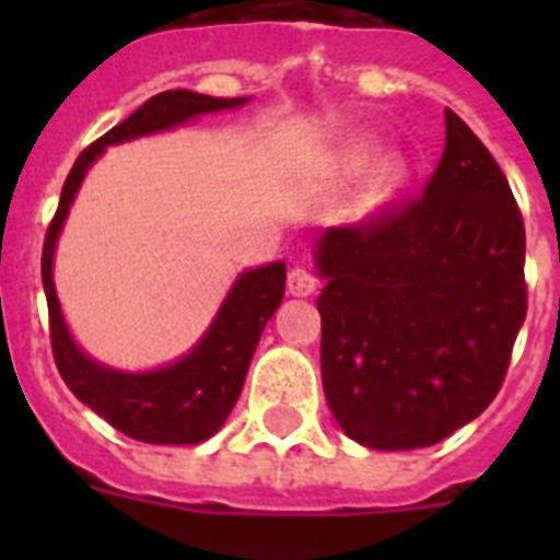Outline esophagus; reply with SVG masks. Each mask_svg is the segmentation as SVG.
Returning a JSON list of instances; mask_svg holds the SVG:
<instances>
[{
  "mask_svg": "<svg viewBox=\"0 0 560 560\" xmlns=\"http://www.w3.org/2000/svg\"><path fill=\"white\" fill-rule=\"evenodd\" d=\"M316 288H319V279L305 267H293L288 272V290L293 296H311V293H316Z\"/></svg>",
  "mask_w": 560,
  "mask_h": 560,
  "instance_id": "esophagus-1",
  "label": "esophagus"
}]
</instances>
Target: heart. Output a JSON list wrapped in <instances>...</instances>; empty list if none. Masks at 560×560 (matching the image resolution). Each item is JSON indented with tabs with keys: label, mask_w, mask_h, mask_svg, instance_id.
<instances>
[{
	"label": "heart",
	"mask_w": 560,
	"mask_h": 560,
	"mask_svg": "<svg viewBox=\"0 0 560 560\" xmlns=\"http://www.w3.org/2000/svg\"><path fill=\"white\" fill-rule=\"evenodd\" d=\"M358 162H360V165H366V162H369V156H366V153H363V156H360Z\"/></svg>",
	"instance_id": "heart-1"
}]
</instances>
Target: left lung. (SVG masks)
Listing matches in <instances>:
<instances>
[{"mask_svg":"<svg viewBox=\"0 0 560 560\" xmlns=\"http://www.w3.org/2000/svg\"><path fill=\"white\" fill-rule=\"evenodd\" d=\"M424 191L316 244L323 386L374 451L430 447L503 386L526 319V229L509 179L453 109Z\"/></svg>","mask_w":560,"mask_h":560,"instance_id":"left-lung-1","label":"left lung"}]
</instances>
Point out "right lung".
<instances>
[{
	"label": "right lung",
	"mask_w": 560,
	"mask_h": 560,
	"mask_svg": "<svg viewBox=\"0 0 560 560\" xmlns=\"http://www.w3.org/2000/svg\"><path fill=\"white\" fill-rule=\"evenodd\" d=\"M244 101L246 98H211V95L188 90H168L148 98L133 116H127L121 125L95 139L74 160L63 191H60L55 218L48 223L46 244H43V288H46L48 337H51L57 372L66 386L74 392V398L83 400L104 421H109L136 442L197 444L218 433L244 389L246 369L255 354V346L261 340L264 325L284 299L288 272L281 261L258 267V270H246L235 281V288L220 307L209 334L188 358L168 369H160V372L125 374L92 363L66 331L60 305H57L55 281H51L57 232L63 226L66 211L72 206L83 174L107 144L168 130L194 116L237 107Z\"/></svg>",
	"instance_id": "right-lung-1"
}]
</instances>
